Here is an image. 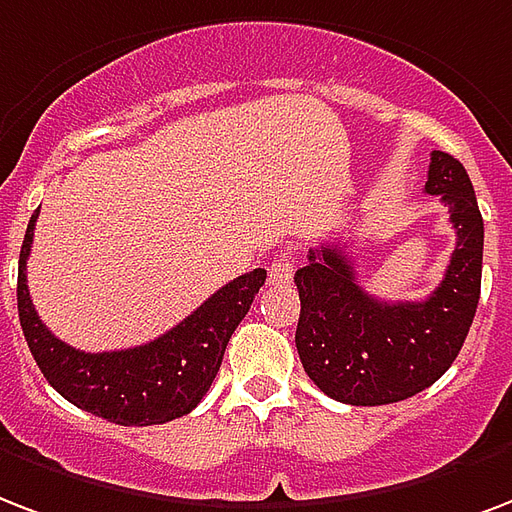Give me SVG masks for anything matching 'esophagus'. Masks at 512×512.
<instances>
[{
    "mask_svg": "<svg viewBox=\"0 0 512 512\" xmlns=\"http://www.w3.org/2000/svg\"><path fill=\"white\" fill-rule=\"evenodd\" d=\"M268 282L271 284H290L292 282V257L290 255L273 257V263L268 265Z\"/></svg>",
    "mask_w": 512,
    "mask_h": 512,
    "instance_id": "1",
    "label": "esophagus"
}]
</instances>
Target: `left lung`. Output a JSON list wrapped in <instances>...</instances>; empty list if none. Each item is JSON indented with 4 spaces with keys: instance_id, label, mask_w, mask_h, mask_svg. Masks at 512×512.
I'll list each match as a JSON object with an SVG mask.
<instances>
[{
    "instance_id": "8db88e82",
    "label": "left lung",
    "mask_w": 512,
    "mask_h": 512,
    "mask_svg": "<svg viewBox=\"0 0 512 512\" xmlns=\"http://www.w3.org/2000/svg\"><path fill=\"white\" fill-rule=\"evenodd\" d=\"M424 193L440 195L456 228L446 276L427 300L386 303L368 295L338 244L308 249V263L295 271L300 362L338 403L386 405L419 395L451 368L470 333L483 268L473 182L454 155L435 150Z\"/></svg>"
}]
</instances>
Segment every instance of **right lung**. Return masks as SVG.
Segmentation results:
<instances>
[{
  "instance_id": "add662e5",
  "label": "right lung",
  "mask_w": 512,
  "mask_h": 512,
  "mask_svg": "<svg viewBox=\"0 0 512 512\" xmlns=\"http://www.w3.org/2000/svg\"><path fill=\"white\" fill-rule=\"evenodd\" d=\"M39 209L31 214L18 260V317L42 376L77 408L123 427H150L179 419L204 400L222 365L230 335L247 317L265 284V271L244 273L171 327L134 349L88 354L58 341L34 311L26 284V260Z\"/></svg>"
}]
</instances>
